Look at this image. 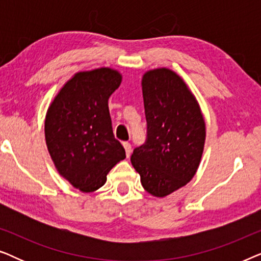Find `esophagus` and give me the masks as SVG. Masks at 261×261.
Segmentation results:
<instances>
[{"instance_id":"34e87169","label":"esophagus","mask_w":261,"mask_h":261,"mask_svg":"<svg viewBox=\"0 0 261 261\" xmlns=\"http://www.w3.org/2000/svg\"><path fill=\"white\" fill-rule=\"evenodd\" d=\"M123 147H124V151H126V155L129 156L132 153V145L129 142H123Z\"/></svg>"}]
</instances>
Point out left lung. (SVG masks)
Instances as JSON below:
<instances>
[{
	"label": "left lung",
	"mask_w": 261,
	"mask_h": 261,
	"mask_svg": "<svg viewBox=\"0 0 261 261\" xmlns=\"http://www.w3.org/2000/svg\"><path fill=\"white\" fill-rule=\"evenodd\" d=\"M141 84L147 138L134 148L130 162L145 190L165 197L195 176L205 123L195 96L176 72L165 67L151 70Z\"/></svg>",
	"instance_id": "1"
}]
</instances>
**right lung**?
I'll list each match as a JSON object with an SVG mask.
<instances>
[{
    "mask_svg": "<svg viewBox=\"0 0 261 261\" xmlns=\"http://www.w3.org/2000/svg\"><path fill=\"white\" fill-rule=\"evenodd\" d=\"M121 74L109 67L78 72L49 106L45 138L58 172L83 192L97 190L107 174L126 158L114 138L108 99Z\"/></svg>",
    "mask_w": 261,
    "mask_h": 261,
    "instance_id": "right-lung-1",
    "label": "right lung"
}]
</instances>
